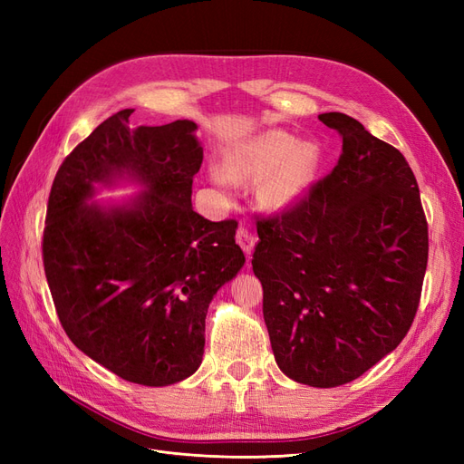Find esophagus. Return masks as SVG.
I'll return each instance as SVG.
<instances>
[{
  "mask_svg": "<svg viewBox=\"0 0 464 464\" xmlns=\"http://www.w3.org/2000/svg\"><path fill=\"white\" fill-rule=\"evenodd\" d=\"M256 240H257V237H256V234L251 232V230H247V228H244V227L237 228V232H236V242H237V246H240V247L244 249L246 256H249L251 251H254Z\"/></svg>",
  "mask_w": 464,
  "mask_h": 464,
  "instance_id": "34e87169",
  "label": "esophagus"
}]
</instances>
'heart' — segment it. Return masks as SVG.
Masks as SVG:
<instances>
[{
	"mask_svg": "<svg viewBox=\"0 0 464 464\" xmlns=\"http://www.w3.org/2000/svg\"><path fill=\"white\" fill-rule=\"evenodd\" d=\"M319 164L321 150L315 143H300L283 130H271L234 147L227 154V168L213 166L208 176L224 191L234 188V179L257 181L263 177L257 189L261 205L285 210L305 198Z\"/></svg>",
	"mask_w": 464,
	"mask_h": 464,
	"instance_id": "heart-1",
	"label": "heart"
}]
</instances>
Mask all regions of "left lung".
<instances>
[{
	"label": "left lung",
	"mask_w": 464,
	"mask_h": 464,
	"mask_svg": "<svg viewBox=\"0 0 464 464\" xmlns=\"http://www.w3.org/2000/svg\"><path fill=\"white\" fill-rule=\"evenodd\" d=\"M319 120L343 137L333 172L283 213L257 220L254 273L285 375L339 387L409 333L428 266V222L402 154L341 111Z\"/></svg>",
	"instance_id": "left-lung-1"
}]
</instances>
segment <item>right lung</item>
<instances>
[{
    "label": "right lung",
    "mask_w": 464,
    "mask_h": 464,
    "mask_svg": "<svg viewBox=\"0 0 464 464\" xmlns=\"http://www.w3.org/2000/svg\"><path fill=\"white\" fill-rule=\"evenodd\" d=\"M133 110L104 120L53 178L42 259L72 343L125 382L164 387L198 372L217 290L242 269L237 222L191 207L203 147L189 120L131 128ZM133 179L123 206H89L94 183Z\"/></svg>",
    "instance_id": "right-lung-1"
}]
</instances>
